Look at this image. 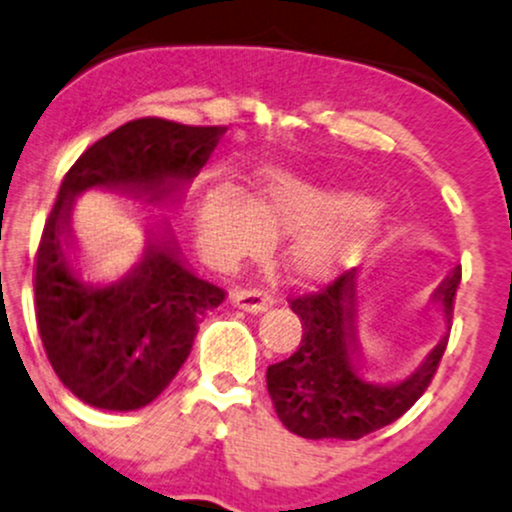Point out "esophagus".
Returning a JSON list of instances; mask_svg holds the SVG:
<instances>
[{"instance_id":"34e87169","label":"esophagus","mask_w":512,"mask_h":512,"mask_svg":"<svg viewBox=\"0 0 512 512\" xmlns=\"http://www.w3.org/2000/svg\"><path fill=\"white\" fill-rule=\"evenodd\" d=\"M231 303L240 307V310L250 312V315H257V312H264L267 307H272L274 298L264 288H245V291L231 293Z\"/></svg>"}]
</instances>
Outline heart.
Wrapping results in <instances>:
<instances>
[{"label": "heart", "instance_id": "heart-1", "mask_svg": "<svg viewBox=\"0 0 512 512\" xmlns=\"http://www.w3.org/2000/svg\"><path fill=\"white\" fill-rule=\"evenodd\" d=\"M195 226L202 250L219 264L257 255L269 238L295 233L283 252L286 264L317 279L353 260L377 236L379 217L367 197L350 190L269 174L250 200L231 183L207 186L197 195Z\"/></svg>", "mask_w": 512, "mask_h": 512}]
</instances>
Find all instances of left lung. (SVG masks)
<instances>
[{"mask_svg": "<svg viewBox=\"0 0 512 512\" xmlns=\"http://www.w3.org/2000/svg\"><path fill=\"white\" fill-rule=\"evenodd\" d=\"M460 267L436 288L446 317L453 315ZM357 269L341 272L317 293L291 300L303 322V338L291 357L267 367V389L288 432L303 439L355 441L396 422L432 384L448 338L429 353L408 379L391 386L360 377V348L355 341Z\"/></svg>", "mask_w": 512, "mask_h": 512, "instance_id": "8db88e82", "label": "left lung"}]
</instances>
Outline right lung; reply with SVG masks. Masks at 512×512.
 Returning <instances> with one entry per match:
<instances>
[{
	"label": "right lung",
	"instance_id": "right-lung-1",
	"mask_svg": "<svg viewBox=\"0 0 512 512\" xmlns=\"http://www.w3.org/2000/svg\"><path fill=\"white\" fill-rule=\"evenodd\" d=\"M224 131L133 119L92 143L61 181L35 255V319L61 384L92 408L128 412L152 403L190 355L200 317L226 293L183 267L169 231H157L121 281L88 286L66 255L71 202L88 188L162 202L200 174Z\"/></svg>",
	"mask_w": 512,
	"mask_h": 512
}]
</instances>
